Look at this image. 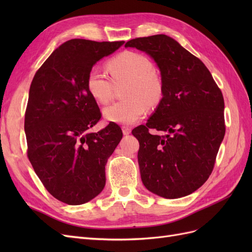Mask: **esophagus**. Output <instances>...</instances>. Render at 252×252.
I'll return each instance as SVG.
<instances>
[{"instance_id":"obj_1","label":"esophagus","mask_w":252,"mask_h":252,"mask_svg":"<svg viewBox=\"0 0 252 252\" xmlns=\"http://www.w3.org/2000/svg\"><path fill=\"white\" fill-rule=\"evenodd\" d=\"M122 130H123V133L125 135H127V134H129V133L131 132V128L128 127V126H123V127H122Z\"/></svg>"}]
</instances>
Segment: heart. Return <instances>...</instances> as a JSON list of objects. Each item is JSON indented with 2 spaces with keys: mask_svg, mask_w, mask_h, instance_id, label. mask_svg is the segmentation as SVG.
<instances>
[{
  "mask_svg": "<svg viewBox=\"0 0 252 252\" xmlns=\"http://www.w3.org/2000/svg\"><path fill=\"white\" fill-rule=\"evenodd\" d=\"M110 77L98 68H93L87 75L88 93L94 100L106 104L113 96L114 88L124 86V101L111 104L103 110L107 121L131 125L147 112L148 105L157 106L164 96V84L154 71V64L144 55L133 51L122 52L107 63Z\"/></svg>",
  "mask_w": 252,
  "mask_h": 252,
  "instance_id": "heart-1",
  "label": "heart"
}]
</instances>
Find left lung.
<instances>
[{
  "mask_svg": "<svg viewBox=\"0 0 252 252\" xmlns=\"http://www.w3.org/2000/svg\"><path fill=\"white\" fill-rule=\"evenodd\" d=\"M125 47L155 60L164 96L146 125L132 134L140 143L141 179L149 191L166 199L194 192L207 181L225 135L224 97L200 59L165 34L128 41ZM149 128L165 131L151 135Z\"/></svg>",
  "mask_w": 252,
  "mask_h": 252,
  "instance_id": "left-lung-1",
  "label": "left lung"
}]
</instances>
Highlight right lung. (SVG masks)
Listing matches in <instances>:
<instances>
[{
    "instance_id": "add662e5",
    "label": "right lung",
    "mask_w": 252,
    "mask_h": 252,
    "mask_svg": "<svg viewBox=\"0 0 252 252\" xmlns=\"http://www.w3.org/2000/svg\"><path fill=\"white\" fill-rule=\"evenodd\" d=\"M124 41L73 39L53 51L34 74L25 112L27 157L47 191L68 205L93 200L105 187V165L123 132L111 123L90 132L101 111L88 72Z\"/></svg>"
}]
</instances>
